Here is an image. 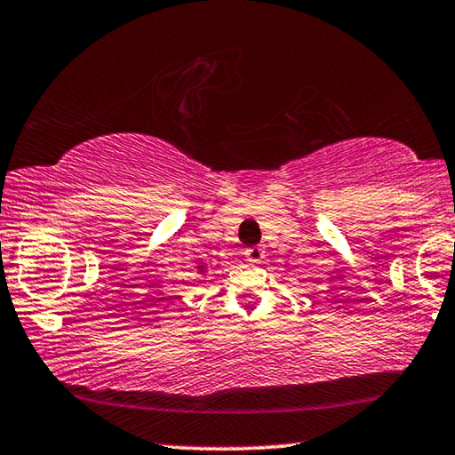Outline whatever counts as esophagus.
<instances>
[{
    "label": "esophagus",
    "instance_id": "1",
    "mask_svg": "<svg viewBox=\"0 0 455 455\" xmlns=\"http://www.w3.org/2000/svg\"><path fill=\"white\" fill-rule=\"evenodd\" d=\"M245 257H247V261H251V263H259L263 259V251L259 247H249L245 251Z\"/></svg>",
    "mask_w": 455,
    "mask_h": 455
}]
</instances>
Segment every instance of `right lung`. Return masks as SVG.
I'll use <instances>...</instances> for the list:
<instances>
[{"label":"right lung","mask_w":455,"mask_h":455,"mask_svg":"<svg viewBox=\"0 0 455 455\" xmlns=\"http://www.w3.org/2000/svg\"><path fill=\"white\" fill-rule=\"evenodd\" d=\"M198 269H200V271H204V266H198Z\"/></svg>","instance_id":"1"}]
</instances>
